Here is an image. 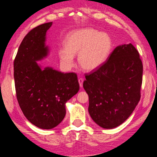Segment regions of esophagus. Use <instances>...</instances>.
Wrapping results in <instances>:
<instances>
[{"instance_id":"esophagus-1","label":"esophagus","mask_w":157,"mask_h":157,"mask_svg":"<svg viewBox=\"0 0 157 157\" xmlns=\"http://www.w3.org/2000/svg\"><path fill=\"white\" fill-rule=\"evenodd\" d=\"M83 82H84V80L83 78H80L78 79V83H79V85H80V87L82 88V84H83Z\"/></svg>"}]
</instances>
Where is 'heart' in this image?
<instances>
[{"mask_svg": "<svg viewBox=\"0 0 157 157\" xmlns=\"http://www.w3.org/2000/svg\"><path fill=\"white\" fill-rule=\"evenodd\" d=\"M65 47L59 50L61 63L70 69L78 54L79 65L83 70L92 71L105 62L112 48L110 36L92 28H84L70 32L65 41Z\"/></svg>", "mask_w": 157, "mask_h": 157, "instance_id": "1", "label": "heart"}]
</instances>
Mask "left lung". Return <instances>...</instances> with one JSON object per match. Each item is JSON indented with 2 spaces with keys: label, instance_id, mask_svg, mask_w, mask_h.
Wrapping results in <instances>:
<instances>
[{
  "label": "left lung",
  "instance_id": "obj_1",
  "mask_svg": "<svg viewBox=\"0 0 157 157\" xmlns=\"http://www.w3.org/2000/svg\"><path fill=\"white\" fill-rule=\"evenodd\" d=\"M142 75L139 52L131 43L116 47L100 67L86 75L88 112L98 125L112 129L130 116L140 99Z\"/></svg>",
  "mask_w": 157,
  "mask_h": 157
}]
</instances>
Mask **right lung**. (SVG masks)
<instances>
[{"mask_svg": "<svg viewBox=\"0 0 157 157\" xmlns=\"http://www.w3.org/2000/svg\"><path fill=\"white\" fill-rule=\"evenodd\" d=\"M52 22L27 33L13 62L17 99L27 119L38 128L50 130L60 124L66 114L65 104L79 90L77 74L42 68L37 61L46 58V32Z\"/></svg>", "mask_w": 157, "mask_h": 157, "instance_id": "add662e5", "label": "right lung"}]
</instances>
